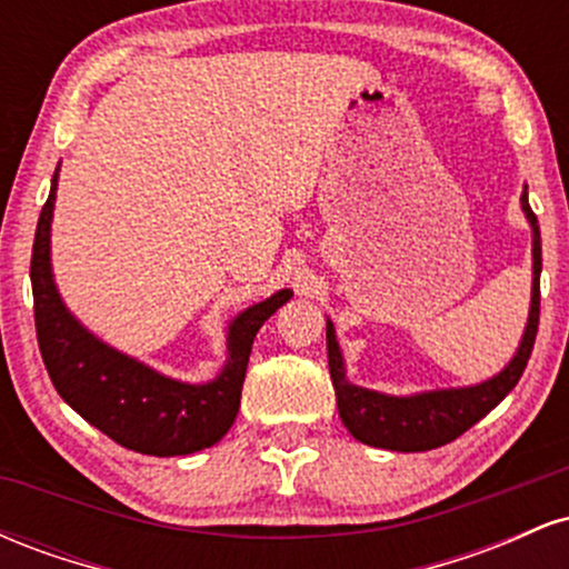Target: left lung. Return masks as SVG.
Listing matches in <instances>:
<instances>
[{
	"label": "left lung",
	"mask_w": 569,
	"mask_h": 569,
	"mask_svg": "<svg viewBox=\"0 0 569 569\" xmlns=\"http://www.w3.org/2000/svg\"><path fill=\"white\" fill-rule=\"evenodd\" d=\"M521 208L532 224V310L527 323L525 339L513 361L500 371L495 380L462 390H439V393H422L411 398H390L375 390L356 388L345 380L342 356L335 337V326L326 323V350H329V375L337 390V407L345 428L358 441L369 447L390 449V452H428V449L443 447L457 436L473 428L481 417H487L498 403L516 388L530 361L535 337H538L540 321V227L532 213L527 189L521 192Z\"/></svg>",
	"instance_id": "8db88e82"
}]
</instances>
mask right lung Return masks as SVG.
I'll list each match as a JSON object with an SVG mask.
<instances>
[{
    "label": "right lung",
    "mask_w": 569,
    "mask_h": 569,
    "mask_svg": "<svg viewBox=\"0 0 569 569\" xmlns=\"http://www.w3.org/2000/svg\"><path fill=\"white\" fill-rule=\"evenodd\" d=\"M56 181L37 221L31 248V291L34 326L44 369L58 396L90 426L141 455H192L217 443L230 430L240 409L248 356L262 323L291 291L272 293L234 318L227 339V367L213 382L184 385L141 367L82 329L69 316L50 276V219H53Z\"/></svg>",
    "instance_id": "add662e5"
}]
</instances>
